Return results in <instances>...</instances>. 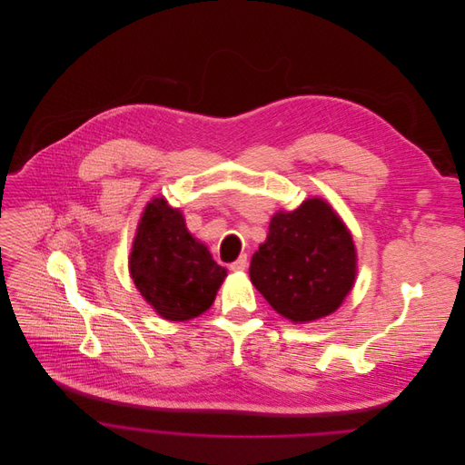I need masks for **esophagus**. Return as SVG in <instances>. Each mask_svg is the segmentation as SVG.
<instances>
[{
    "label": "esophagus",
    "mask_w": 465,
    "mask_h": 465,
    "mask_svg": "<svg viewBox=\"0 0 465 465\" xmlns=\"http://www.w3.org/2000/svg\"><path fill=\"white\" fill-rule=\"evenodd\" d=\"M245 267H247V256H245V254H242L236 262H232V263L229 265L231 271H243Z\"/></svg>",
    "instance_id": "34e87169"
}]
</instances>
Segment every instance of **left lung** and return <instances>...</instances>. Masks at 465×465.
I'll return each mask as SVG.
<instances>
[{"label":"left lung","mask_w":465,"mask_h":465,"mask_svg":"<svg viewBox=\"0 0 465 465\" xmlns=\"http://www.w3.org/2000/svg\"><path fill=\"white\" fill-rule=\"evenodd\" d=\"M357 254L350 231L321 198L271 218L251 258V282L271 308L293 322L333 313L350 293Z\"/></svg>","instance_id":"left-lung-1"}]
</instances>
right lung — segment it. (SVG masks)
Here are the masks:
<instances>
[{"label": "right lung", "instance_id": "1", "mask_svg": "<svg viewBox=\"0 0 465 465\" xmlns=\"http://www.w3.org/2000/svg\"><path fill=\"white\" fill-rule=\"evenodd\" d=\"M130 272L144 301L166 321H189L207 312L227 276L164 198L152 200L143 213Z\"/></svg>", "mask_w": 465, "mask_h": 465}]
</instances>
